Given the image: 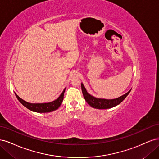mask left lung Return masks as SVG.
<instances>
[{
	"mask_svg": "<svg viewBox=\"0 0 159 159\" xmlns=\"http://www.w3.org/2000/svg\"><path fill=\"white\" fill-rule=\"evenodd\" d=\"M81 90H82V93L84 95V98L85 100L91 107H92L95 109H109L113 107L116 105L121 103L125 99V98L130 93L131 90H129L127 93L121 95L116 99H101V98H96L93 96L91 95L88 93L87 90L84 87V84L81 83Z\"/></svg>",
	"mask_w": 159,
	"mask_h": 159,
	"instance_id": "obj_1",
	"label": "left lung"
}]
</instances>
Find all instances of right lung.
<instances>
[{
	"instance_id": "add662e5",
	"label": "right lung",
	"mask_w": 159,
	"mask_h": 159,
	"mask_svg": "<svg viewBox=\"0 0 159 159\" xmlns=\"http://www.w3.org/2000/svg\"><path fill=\"white\" fill-rule=\"evenodd\" d=\"M65 89H64L63 92L61 93V95L59 96L58 98H57L56 100L53 101L52 102L49 103H30L25 102V100L21 99L18 95H17L16 93V97L18 99L24 106L26 107L27 109L32 111L34 112L37 113H48L52 112L53 111H55L59 108V107L61 105L62 102H63L64 95Z\"/></svg>"
}]
</instances>
